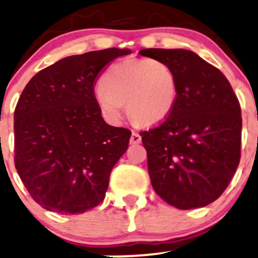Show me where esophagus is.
<instances>
[{
	"mask_svg": "<svg viewBox=\"0 0 258 258\" xmlns=\"http://www.w3.org/2000/svg\"><path fill=\"white\" fill-rule=\"evenodd\" d=\"M142 143V137H140L139 133L133 132L132 137H130V144H140Z\"/></svg>",
	"mask_w": 258,
	"mask_h": 258,
	"instance_id": "esophagus-1",
	"label": "esophagus"
}]
</instances>
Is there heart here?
<instances>
[{
	"label": "heart",
	"instance_id": "1",
	"mask_svg": "<svg viewBox=\"0 0 258 258\" xmlns=\"http://www.w3.org/2000/svg\"><path fill=\"white\" fill-rule=\"evenodd\" d=\"M179 88L174 70L163 60L134 58L119 62L105 72L95 103L110 123L121 120L126 103L130 116L145 125L158 124L170 115Z\"/></svg>",
	"mask_w": 258,
	"mask_h": 258
}]
</instances>
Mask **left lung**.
I'll list each match as a JSON object with an SVG mask.
<instances>
[{
  "label": "left lung",
  "instance_id": "left-lung-1",
  "mask_svg": "<svg viewBox=\"0 0 258 258\" xmlns=\"http://www.w3.org/2000/svg\"><path fill=\"white\" fill-rule=\"evenodd\" d=\"M140 54L176 74L174 109L160 125L140 132L155 192L180 210L204 208L222 195L241 158V107L226 77L186 49Z\"/></svg>",
  "mask_w": 258,
  "mask_h": 258
}]
</instances>
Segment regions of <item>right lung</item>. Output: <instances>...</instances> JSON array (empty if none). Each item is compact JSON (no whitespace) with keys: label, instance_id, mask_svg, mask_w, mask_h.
I'll return each mask as SVG.
<instances>
[{"label":"right lung","instance_id":"right-lung-1","mask_svg":"<svg viewBox=\"0 0 258 258\" xmlns=\"http://www.w3.org/2000/svg\"><path fill=\"white\" fill-rule=\"evenodd\" d=\"M129 49L71 55L39 71L15 109V166L43 209L83 214L99 205L132 132L111 126L95 103V81Z\"/></svg>","mask_w":258,"mask_h":258}]
</instances>
